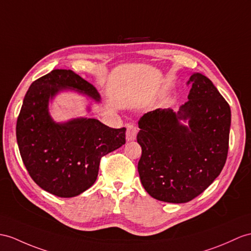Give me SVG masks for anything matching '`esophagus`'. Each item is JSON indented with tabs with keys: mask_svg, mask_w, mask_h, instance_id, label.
<instances>
[{
	"mask_svg": "<svg viewBox=\"0 0 251 251\" xmlns=\"http://www.w3.org/2000/svg\"><path fill=\"white\" fill-rule=\"evenodd\" d=\"M137 135V127L132 125V124H127L126 125V140H134L136 138Z\"/></svg>",
	"mask_w": 251,
	"mask_h": 251,
	"instance_id": "34e87169",
	"label": "esophagus"
}]
</instances>
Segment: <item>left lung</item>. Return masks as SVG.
<instances>
[{
    "instance_id": "obj_1",
    "label": "left lung",
    "mask_w": 251,
    "mask_h": 251,
    "mask_svg": "<svg viewBox=\"0 0 251 251\" xmlns=\"http://www.w3.org/2000/svg\"><path fill=\"white\" fill-rule=\"evenodd\" d=\"M189 83L188 101L178 113L157 108L138 121L140 182L151 197L164 202L184 203L199 196L222 173L228 155V102L201 73H193Z\"/></svg>"
}]
</instances>
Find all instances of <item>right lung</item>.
Segmentation results:
<instances>
[{"mask_svg": "<svg viewBox=\"0 0 251 251\" xmlns=\"http://www.w3.org/2000/svg\"><path fill=\"white\" fill-rule=\"evenodd\" d=\"M66 89L100 101L94 85L72 70H52L29 86L16 134L22 161L36 184L55 196L70 198L96 182L102 156L126 144V127L113 129L95 118L55 122L49 102Z\"/></svg>", "mask_w": 251, "mask_h": 251, "instance_id": "1", "label": "right lung"}]
</instances>
